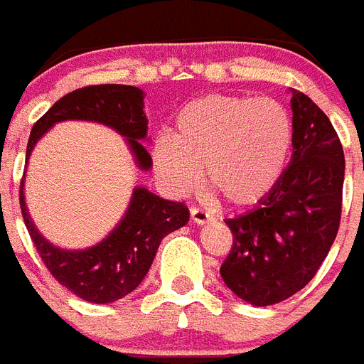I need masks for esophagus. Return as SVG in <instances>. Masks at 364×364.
I'll return each instance as SVG.
<instances>
[{"label":"esophagus","instance_id":"1","mask_svg":"<svg viewBox=\"0 0 364 364\" xmlns=\"http://www.w3.org/2000/svg\"><path fill=\"white\" fill-rule=\"evenodd\" d=\"M191 218H192V222H196V224H207V222H210V220H213V215H209L205 209H200V207H192Z\"/></svg>","mask_w":364,"mask_h":364}]
</instances>
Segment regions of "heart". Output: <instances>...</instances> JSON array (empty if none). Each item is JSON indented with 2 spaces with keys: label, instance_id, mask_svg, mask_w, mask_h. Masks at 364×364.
Instances as JSON below:
<instances>
[{
  "label": "heart",
  "instance_id": "obj_1",
  "mask_svg": "<svg viewBox=\"0 0 364 364\" xmlns=\"http://www.w3.org/2000/svg\"><path fill=\"white\" fill-rule=\"evenodd\" d=\"M294 120L268 97L209 94L176 118L172 139L154 146L157 173L176 192H188L205 170L207 185L233 207H252L270 194L294 148Z\"/></svg>",
  "mask_w": 364,
  "mask_h": 364
}]
</instances>
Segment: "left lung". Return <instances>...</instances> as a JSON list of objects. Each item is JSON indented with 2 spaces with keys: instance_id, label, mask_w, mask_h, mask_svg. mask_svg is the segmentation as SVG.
<instances>
[{
  "instance_id": "obj_1",
  "label": "left lung",
  "mask_w": 364,
  "mask_h": 364,
  "mask_svg": "<svg viewBox=\"0 0 364 364\" xmlns=\"http://www.w3.org/2000/svg\"><path fill=\"white\" fill-rule=\"evenodd\" d=\"M291 92V164L257 209L225 220L233 246L220 274L235 294L257 307L291 298L316 276L343 213L344 151L337 131L309 96Z\"/></svg>"
}]
</instances>
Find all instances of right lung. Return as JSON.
<instances>
[{"instance_id":"right-lung-1","label":"right lung","mask_w":364,"mask_h":364,"mask_svg":"<svg viewBox=\"0 0 364 364\" xmlns=\"http://www.w3.org/2000/svg\"><path fill=\"white\" fill-rule=\"evenodd\" d=\"M142 109L144 94L136 87L90 85L77 88L55 102L50 111L36 120L27 142L26 159L31 155L36 140L57 122L92 120L124 135L135 154L136 164L148 170L151 155L140 142L148 133V120ZM20 207L33 244L51 276L90 304H111L135 291L148 274L161 240L191 218L183 201L163 200L139 187L133 192L125 216L107 239L92 248L66 252L55 248L36 231L26 209L23 179L20 183Z\"/></svg>"}]
</instances>
